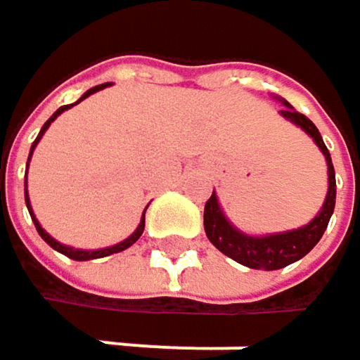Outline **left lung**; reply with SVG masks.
I'll return each mask as SVG.
<instances>
[{"mask_svg": "<svg viewBox=\"0 0 360 360\" xmlns=\"http://www.w3.org/2000/svg\"><path fill=\"white\" fill-rule=\"evenodd\" d=\"M288 108L281 110V114L292 120L294 124H298L300 129H304L315 143L321 148L327 160V175H329V189H327V198H325L321 212L304 227L294 229V231H285V233H275V236H264V238H252L246 233H240L223 214V210L219 208L217 195L212 191V195L208 198L206 206H204V231L208 236V240L223 252L225 256L233 258L236 262L250 266V269H264V271H273V269H283L296 260H300L302 256H307L309 252L317 246V242L323 238L327 223L333 214V206H335V171L331 165V156L325 148L323 139L319 129L300 112L292 108L288 102H283Z\"/></svg>", "mask_w": 360, "mask_h": 360, "instance_id": "left-lung-1", "label": "left lung"}]
</instances>
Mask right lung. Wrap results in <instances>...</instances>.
I'll use <instances>...</instances> for the list:
<instances>
[{
	"label": "right lung",
	"mask_w": 360,
	"mask_h": 360,
	"mask_svg": "<svg viewBox=\"0 0 360 360\" xmlns=\"http://www.w3.org/2000/svg\"><path fill=\"white\" fill-rule=\"evenodd\" d=\"M106 85H108V83H104V85H98V87L89 89V91H87V94H85V96H83V98L79 100V102H83V100H85V98H89L91 94H96V91L104 89ZM79 102H75V104H79ZM75 104H70V106H75ZM70 106H62V108H58L56 112H53V114H51V118H49V120H47V122L43 124V129L39 131L37 139L33 141V146H31V154H33V150H35L37 141L41 139V135L45 133V129H47V127H49V124H51V122H53V120L58 118V114H62L64 110H68ZM31 154H29V160H31ZM25 181H27V179H25ZM25 200H27V208H29V212H31V219H33V223H35L37 233H39V236H41V238H43V240H45V242H47V244H49V246L53 248V250L62 252L64 256H68V258H72V260H91V258H102V256H110V254H116V252L127 250L129 246H133V244H135V242H137V240L141 238V233H143V227H146V212H143V217H141V223H139V227H137V229H135V233H133V236H129V238H127L124 242H120V244H116V246H112V248H104V250H94V252H91V250H75V248H68V246H62L60 242H56V240H53V238H51V236H49V233H47V231H45V229H43V227L39 225V221H37L35 214H33V210H31V202H29V193H27V189H25Z\"/></svg>",
	"instance_id": "right-lung-1"
}]
</instances>
